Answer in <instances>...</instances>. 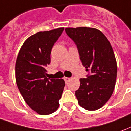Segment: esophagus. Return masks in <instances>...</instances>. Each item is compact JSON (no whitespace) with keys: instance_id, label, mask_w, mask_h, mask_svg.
<instances>
[{"instance_id":"34e87169","label":"esophagus","mask_w":131,"mask_h":131,"mask_svg":"<svg viewBox=\"0 0 131 131\" xmlns=\"http://www.w3.org/2000/svg\"><path fill=\"white\" fill-rule=\"evenodd\" d=\"M64 80H65V81H66V83H68V81L71 80V78H70L65 77V78H64Z\"/></svg>"}]
</instances>
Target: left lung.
I'll return each mask as SVG.
<instances>
[{
  "mask_svg": "<svg viewBox=\"0 0 131 131\" xmlns=\"http://www.w3.org/2000/svg\"><path fill=\"white\" fill-rule=\"evenodd\" d=\"M66 33L74 41L80 59L88 74L80 79L75 91L79 105L88 111L101 108L115 88L117 63L111 43L99 30L87 27L67 28Z\"/></svg>",
  "mask_w": 131,
  "mask_h": 131,
  "instance_id": "left-lung-1",
  "label": "left lung"
}]
</instances>
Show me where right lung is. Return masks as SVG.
Masks as SVG:
<instances>
[{"instance_id":"1","label":"right lung","mask_w":131,"mask_h":131,"mask_svg":"<svg viewBox=\"0 0 131 131\" xmlns=\"http://www.w3.org/2000/svg\"><path fill=\"white\" fill-rule=\"evenodd\" d=\"M64 28L38 32L23 44L16 63V83L23 98L40 115L56 111L65 87L63 79H49L46 68L50 53Z\"/></svg>"}]
</instances>
